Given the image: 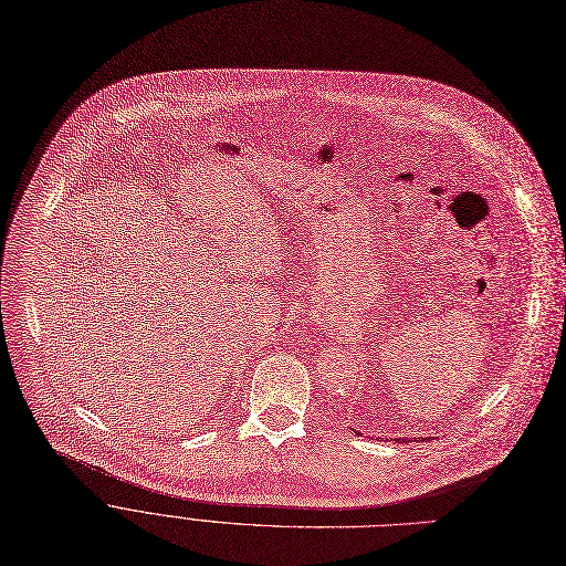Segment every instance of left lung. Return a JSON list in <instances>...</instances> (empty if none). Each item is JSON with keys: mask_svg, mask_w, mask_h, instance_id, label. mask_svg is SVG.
I'll use <instances>...</instances> for the list:
<instances>
[{"mask_svg": "<svg viewBox=\"0 0 566 566\" xmlns=\"http://www.w3.org/2000/svg\"><path fill=\"white\" fill-rule=\"evenodd\" d=\"M397 442H408V438H395Z\"/></svg>", "mask_w": 566, "mask_h": 566, "instance_id": "1", "label": "left lung"}]
</instances>
